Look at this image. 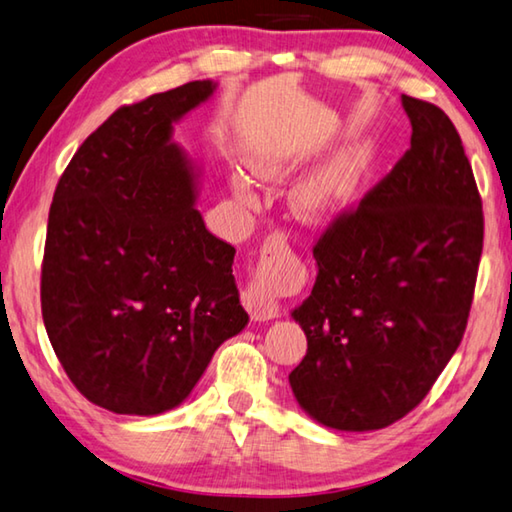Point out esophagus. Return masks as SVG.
<instances>
[{"label":"esophagus","instance_id":"1","mask_svg":"<svg viewBox=\"0 0 512 512\" xmlns=\"http://www.w3.org/2000/svg\"><path fill=\"white\" fill-rule=\"evenodd\" d=\"M286 247L288 245L286 240H283V236H272L265 242V254L276 256V251ZM242 304H245L254 322H267V320H274V317H279V304H276V299L272 297L270 272L261 270L256 274V279L249 283V288L245 292H242Z\"/></svg>","mask_w":512,"mask_h":512}]
</instances>
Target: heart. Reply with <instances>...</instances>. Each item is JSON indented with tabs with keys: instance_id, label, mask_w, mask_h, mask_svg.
Listing matches in <instances>:
<instances>
[{
	"instance_id": "b5f03b06",
	"label": "heart",
	"mask_w": 512,
	"mask_h": 512,
	"mask_svg": "<svg viewBox=\"0 0 512 512\" xmlns=\"http://www.w3.org/2000/svg\"><path fill=\"white\" fill-rule=\"evenodd\" d=\"M370 165V152L367 147L349 145L326 158L313 172H308L292 190V208L306 222H320L324 217L338 211L354 195L360 179ZM254 172L263 179H279L286 167L276 161H258L254 163ZM233 192L242 204H251L254 195L245 177L236 174L231 181Z\"/></svg>"
}]
</instances>
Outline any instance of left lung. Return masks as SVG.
<instances>
[{"mask_svg": "<svg viewBox=\"0 0 512 512\" xmlns=\"http://www.w3.org/2000/svg\"><path fill=\"white\" fill-rule=\"evenodd\" d=\"M410 149L317 240L292 311L308 349L290 388L308 417L376 431L410 413L463 340L483 249L481 197L445 111L401 95Z\"/></svg>", "mask_w": 512, "mask_h": 512, "instance_id": "8db88e82", "label": "left lung"}]
</instances>
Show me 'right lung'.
<instances>
[{
	"label": "right lung",
	"instance_id": "right-lung-1",
	"mask_svg": "<svg viewBox=\"0 0 512 512\" xmlns=\"http://www.w3.org/2000/svg\"><path fill=\"white\" fill-rule=\"evenodd\" d=\"M217 90L190 81L122 106L72 156L49 208L40 301L65 374L117 415L188 399L249 322L236 249L197 211L199 174L174 124Z\"/></svg>",
	"mask_w": 512,
	"mask_h": 512
}]
</instances>
